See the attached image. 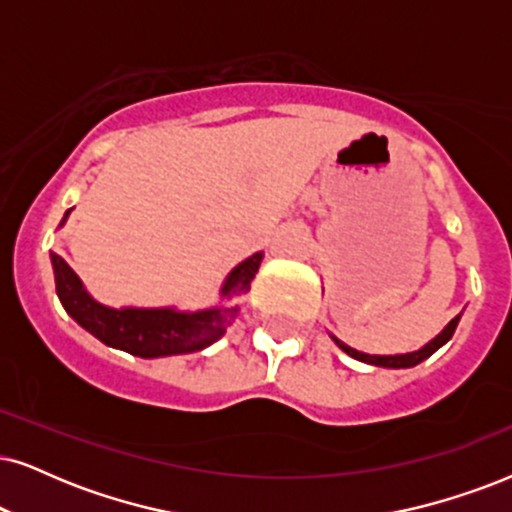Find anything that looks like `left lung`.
I'll return each mask as SVG.
<instances>
[{
	"instance_id": "1",
	"label": "left lung",
	"mask_w": 512,
	"mask_h": 512,
	"mask_svg": "<svg viewBox=\"0 0 512 512\" xmlns=\"http://www.w3.org/2000/svg\"><path fill=\"white\" fill-rule=\"evenodd\" d=\"M458 319H461V314H458L456 319H451L449 326H446L444 331L439 333L435 340L428 342V345H425L423 349H418V352H411V354H397V357H375V354H361V352H357V349L347 347L345 342H340V340H335V338L333 340H335V345H338L342 352H347L352 359L366 361V364L383 366V368H409V366L420 364V361H423V359L432 357V354H435L437 349L444 345V342H449L451 335H454V331H456V326H458Z\"/></svg>"
}]
</instances>
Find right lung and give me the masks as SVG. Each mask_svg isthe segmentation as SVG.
<instances>
[{"label":"right lung","mask_w":512,"mask_h":512,"mask_svg":"<svg viewBox=\"0 0 512 512\" xmlns=\"http://www.w3.org/2000/svg\"><path fill=\"white\" fill-rule=\"evenodd\" d=\"M260 262L262 252H255L231 271L222 288L226 300H234V297L250 288V281L260 269ZM51 264H54L56 293L63 309L80 323L84 331L99 338L103 345L118 347L122 352H129L141 359L200 352V349L210 347L212 342L222 338L238 312L234 304L203 309V312L193 314H181L174 312V309L103 307V304L94 302L87 295L80 278L61 255L51 252Z\"/></svg>","instance_id":"obj_1"}]
</instances>
